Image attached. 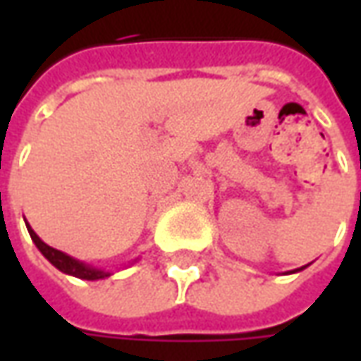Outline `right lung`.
<instances>
[{"label": "right lung", "mask_w": 361, "mask_h": 361, "mask_svg": "<svg viewBox=\"0 0 361 361\" xmlns=\"http://www.w3.org/2000/svg\"><path fill=\"white\" fill-rule=\"evenodd\" d=\"M28 234L32 238V242L36 243V247L42 251V255L48 261H50L51 265L59 269L61 272H66V274H71V276H77V279H85V280H98V279H106V276H110L108 272L104 271H98V269H92V267L85 265L81 261H77V259L69 257L66 253H61V251L54 250L50 245H46V243L36 235V232L32 228L28 226Z\"/></svg>", "instance_id": "right-lung-1"}]
</instances>
